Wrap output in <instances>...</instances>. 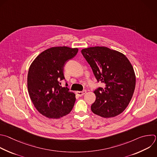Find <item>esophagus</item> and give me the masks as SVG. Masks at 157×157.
Returning <instances> with one entry per match:
<instances>
[{
	"label": "esophagus",
	"mask_w": 157,
	"mask_h": 157,
	"mask_svg": "<svg viewBox=\"0 0 157 157\" xmlns=\"http://www.w3.org/2000/svg\"><path fill=\"white\" fill-rule=\"evenodd\" d=\"M76 93V94H77L78 96H82V95H84V94L86 93V90H83V91H77Z\"/></svg>",
	"instance_id": "esophagus-1"
}]
</instances>
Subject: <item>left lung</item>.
I'll return each mask as SVG.
<instances>
[{"instance_id": "left-lung-1", "label": "left lung", "mask_w": 157, "mask_h": 157, "mask_svg": "<svg viewBox=\"0 0 157 157\" xmlns=\"http://www.w3.org/2000/svg\"><path fill=\"white\" fill-rule=\"evenodd\" d=\"M98 82L105 84L94 90L95 101L92 112L103 118L121 113L128 107L136 86V75L128 58L121 52L106 47L81 50Z\"/></svg>"}]
</instances>
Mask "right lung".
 Returning <instances> with one entry per match:
<instances>
[{"mask_svg":"<svg viewBox=\"0 0 157 157\" xmlns=\"http://www.w3.org/2000/svg\"><path fill=\"white\" fill-rule=\"evenodd\" d=\"M78 52V48L51 47L40 53L30 65L27 78L30 98L37 110L48 118H62L73 108L75 94L67 87H62L60 81L65 79V64Z\"/></svg>","mask_w":157,"mask_h":157,"instance_id":"add662e5","label":"right lung"}]
</instances>
